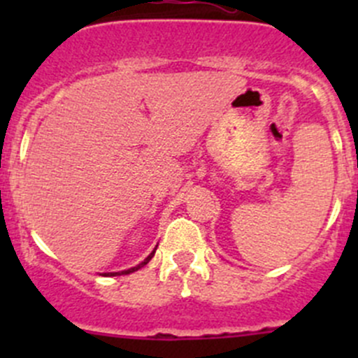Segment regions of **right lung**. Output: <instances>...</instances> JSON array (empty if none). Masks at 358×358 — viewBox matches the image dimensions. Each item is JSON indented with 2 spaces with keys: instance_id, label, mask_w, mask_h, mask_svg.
<instances>
[{
  "instance_id": "right-lung-1",
  "label": "right lung",
  "mask_w": 358,
  "mask_h": 358,
  "mask_svg": "<svg viewBox=\"0 0 358 358\" xmlns=\"http://www.w3.org/2000/svg\"><path fill=\"white\" fill-rule=\"evenodd\" d=\"M156 249H157V248H156ZM156 249H154V251L150 252V255L147 256V258L143 259V262L140 263V265L133 266V268H128V270H122V272H109V273H106V275H109V277H115V275H126V273H133V272H136V270H138V268H142L143 265H147V263H149L150 259H152V256H154V252H156Z\"/></svg>"
}]
</instances>
